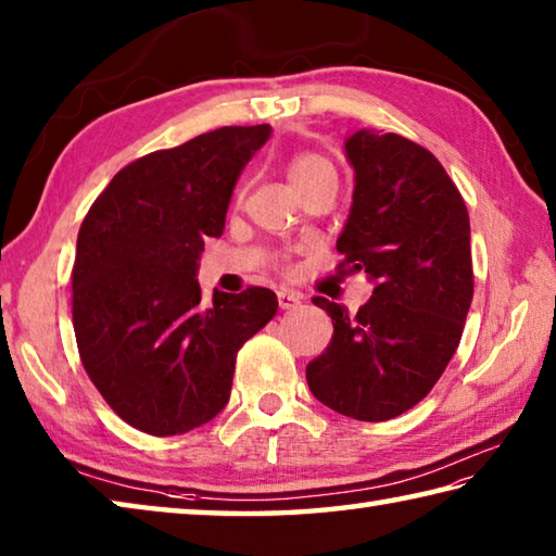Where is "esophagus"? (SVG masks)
<instances>
[{
	"label": "esophagus",
	"mask_w": 556,
	"mask_h": 556,
	"mask_svg": "<svg viewBox=\"0 0 556 556\" xmlns=\"http://www.w3.org/2000/svg\"><path fill=\"white\" fill-rule=\"evenodd\" d=\"M277 299H279V308H285V311H294L301 306V294H296V291L281 289V291H277Z\"/></svg>",
	"instance_id": "obj_1"
}]
</instances>
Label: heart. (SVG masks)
<instances>
[{"instance_id": "b5f03b06", "label": "heart", "mask_w": 556, "mask_h": 556, "mask_svg": "<svg viewBox=\"0 0 556 556\" xmlns=\"http://www.w3.org/2000/svg\"><path fill=\"white\" fill-rule=\"evenodd\" d=\"M323 177H336L330 160L318 153H299L289 163V179L294 189H304Z\"/></svg>"}]
</instances>
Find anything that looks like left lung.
I'll use <instances>...</instances> for the list:
<instances>
[{
  "label": "left lung",
  "mask_w": 556,
  "mask_h": 556,
  "mask_svg": "<svg viewBox=\"0 0 556 556\" xmlns=\"http://www.w3.org/2000/svg\"><path fill=\"white\" fill-rule=\"evenodd\" d=\"M345 155L355 194L338 269L365 271L375 291L355 316L313 299L332 340L306 381L328 408L379 422L426 399L459 345L473 296L469 214L440 160L408 138L362 128Z\"/></svg>",
  "instance_id": "obj_1"
}]
</instances>
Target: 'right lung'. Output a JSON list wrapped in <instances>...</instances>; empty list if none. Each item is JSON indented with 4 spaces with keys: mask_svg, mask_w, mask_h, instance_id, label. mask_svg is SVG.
Masks as SVG:
<instances>
[{
    "mask_svg": "<svg viewBox=\"0 0 556 556\" xmlns=\"http://www.w3.org/2000/svg\"><path fill=\"white\" fill-rule=\"evenodd\" d=\"M271 128L224 126L155 150L114 175L79 226L73 326L89 379L121 420L167 438L226 408L238 350L277 313L248 287L201 301L204 238H218L233 187Z\"/></svg>",
    "mask_w": 556,
    "mask_h": 556,
    "instance_id": "1",
    "label": "right lung"
}]
</instances>
